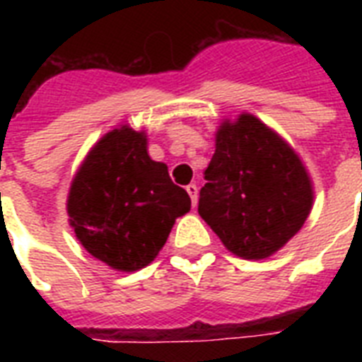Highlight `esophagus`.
<instances>
[{
  "instance_id": "esophagus-1",
  "label": "esophagus",
  "mask_w": 362,
  "mask_h": 362,
  "mask_svg": "<svg viewBox=\"0 0 362 362\" xmlns=\"http://www.w3.org/2000/svg\"><path fill=\"white\" fill-rule=\"evenodd\" d=\"M186 192L189 193V197H192V204L195 206V204H197V197H199V187L195 186V184H189V186H186Z\"/></svg>"
}]
</instances>
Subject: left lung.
I'll list each match as a JSON object with an SVG mask.
<instances>
[{
    "mask_svg": "<svg viewBox=\"0 0 362 362\" xmlns=\"http://www.w3.org/2000/svg\"><path fill=\"white\" fill-rule=\"evenodd\" d=\"M204 180L199 214L238 257L278 252L312 210V182L298 156L252 115L221 124Z\"/></svg>",
    "mask_w": 362,
    "mask_h": 362,
    "instance_id": "left-lung-1",
    "label": "left lung"
}]
</instances>
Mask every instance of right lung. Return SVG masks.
<instances>
[{"label": "right lung", "instance_id": "add662e5", "mask_svg": "<svg viewBox=\"0 0 362 362\" xmlns=\"http://www.w3.org/2000/svg\"><path fill=\"white\" fill-rule=\"evenodd\" d=\"M192 209L167 165L150 159L146 135L122 125L92 148L71 184L67 212L93 257L122 272L146 267Z\"/></svg>", "mask_w": 362, "mask_h": 362}]
</instances>
